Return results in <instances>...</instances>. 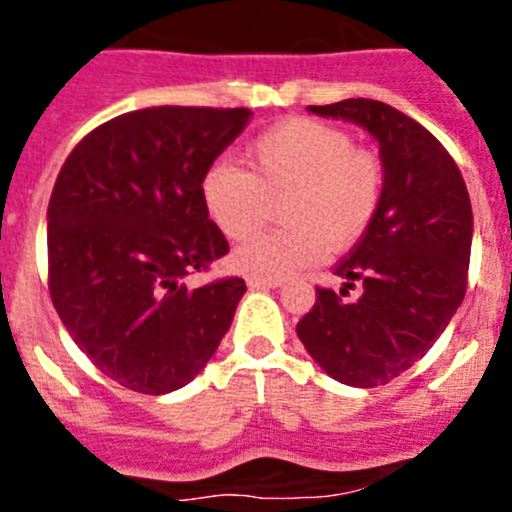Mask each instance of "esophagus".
Wrapping results in <instances>:
<instances>
[{"label": "esophagus", "mask_w": 512, "mask_h": 512, "mask_svg": "<svg viewBox=\"0 0 512 512\" xmlns=\"http://www.w3.org/2000/svg\"><path fill=\"white\" fill-rule=\"evenodd\" d=\"M248 287H251V289H277V287H282V279L248 277Z\"/></svg>", "instance_id": "obj_1"}]
</instances>
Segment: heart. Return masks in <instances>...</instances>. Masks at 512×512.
Wrapping results in <instances>:
<instances>
[{"label": "heart", "instance_id": "b5f03b06", "mask_svg": "<svg viewBox=\"0 0 512 512\" xmlns=\"http://www.w3.org/2000/svg\"><path fill=\"white\" fill-rule=\"evenodd\" d=\"M248 171L217 161L205 171L200 197L207 217L228 241H246L282 205L287 228L261 235L233 256L243 274L284 279L346 251L372 228L384 194L377 153L354 146L346 130L289 117L253 138Z\"/></svg>", "mask_w": 512, "mask_h": 512}]
</instances>
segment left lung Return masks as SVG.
Wrapping results in <instances>:
<instances>
[{
	"label": "left lung",
	"instance_id": "obj_1",
	"mask_svg": "<svg viewBox=\"0 0 512 512\" xmlns=\"http://www.w3.org/2000/svg\"><path fill=\"white\" fill-rule=\"evenodd\" d=\"M354 122L379 143L384 194L372 228L336 271L341 292L318 287L297 336L320 369L351 387L400 377L436 343L467 292L472 202L449 151L377 99L307 107ZM359 283V298L347 289Z\"/></svg>",
	"mask_w": 512,
	"mask_h": 512
}]
</instances>
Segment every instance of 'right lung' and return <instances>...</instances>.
Returning <instances> with one entry per match:
<instances>
[{
  "label": "right lung",
  "mask_w": 512,
  "mask_h": 512,
  "mask_svg": "<svg viewBox=\"0 0 512 512\" xmlns=\"http://www.w3.org/2000/svg\"><path fill=\"white\" fill-rule=\"evenodd\" d=\"M251 110L148 107L94 128L69 153L48 205V289L99 372L166 395L205 369L246 292L238 277L189 289L228 253L200 182Z\"/></svg>",
  "instance_id": "1"
}]
</instances>
